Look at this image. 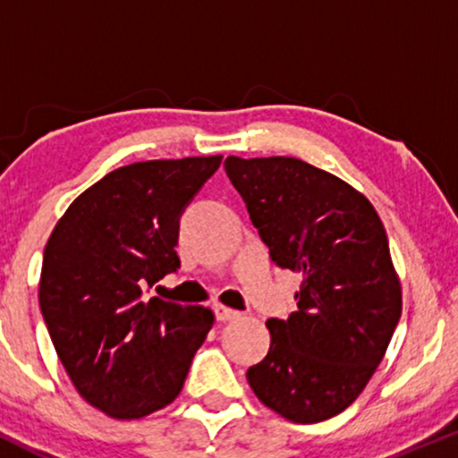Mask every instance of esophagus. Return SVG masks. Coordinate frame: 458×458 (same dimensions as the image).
<instances>
[{
    "label": "esophagus",
    "instance_id": "obj_1",
    "mask_svg": "<svg viewBox=\"0 0 458 458\" xmlns=\"http://www.w3.org/2000/svg\"><path fill=\"white\" fill-rule=\"evenodd\" d=\"M215 314H217L219 320H224V323H225V320H233V318L239 317L241 312H236V310H233V308L217 303V306H215Z\"/></svg>",
    "mask_w": 458,
    "mask_h": 458
}]
</instances>
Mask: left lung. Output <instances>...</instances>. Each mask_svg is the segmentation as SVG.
I'll return each mask as SVG.
<instances>
[{
	"mask_svg": "<svg viewBox=\"0 0 458 458\" xmlns=\"http://www.w3.org/2000/svg\"><path fill=\"white\" fill-rule=\"evenodd\" d=\"M225 174L271 259L303 276L299 310L267 320L269 353L247 381L291 422L334 418L364 392L403 312L381 217L364 193L295 157H228Z\"/></svg>",
	"mask_w": 458,
	"mask_h": 458,
	"instance_id": "1",
	"label": "left lung"
}]
</instances>
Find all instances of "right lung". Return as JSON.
Instances as JSON below:
<instances>
[{
    "label": "right lung",
    "instance_id": "obj_1",
    "mask_svg": "<svg viewBox=\"0 0 458 458\" xmlns=\"http://www.w3.org/2000/svg\"><path fill=\"white\" fill-rule=\"evenodd\" d=\"M222 155L140 161L72 199L45 245L38 303L55 353L88 404L140 420L181 394L215 323L211 308L144 299L181 267L178 217Z\"/></svg>",
    "mask_w": 458,
    "mask_h": 458
}]
</instances>
